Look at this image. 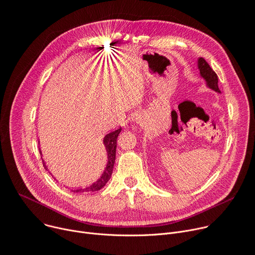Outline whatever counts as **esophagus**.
Instances as JSON below:
<instances>
[{"label": "esophagus", "instance_id": "34e87169", "mask_svg": "<svg viewBox=\"0 0 255 255\" xmlns=\"http://www.w3.org/2000/svg\"><path fill=\"white\" fill-rule=\"evenodd\" d=\"M135 120H136V119H135Z\"/></svg>", "mask_w": 255, "mask_h": 255}]
</instances>
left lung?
Segmentation results:
<instances>
[{"mask_svg": "<svg viewBox=\"0 0 255 255\" xmlns=\"http://www.w3.org/2000/svg\"><path fill=\"white\" fill-rule=\"evenodd\" d=\"M198 69L200 71V76L205 80L207 87L218 93H221L218 87V76L204 58H198Z\"/></svg>", "mask_w": 255, "mask_h": 255, "instance_id": "8db88e82", "label": "left lung"}]
</instances>
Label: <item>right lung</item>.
Segmentation results:
<instances>
[{"label": "right lung", "instance_id": "right-lung-1", "mask_svg": "<svg viewBox=\"0 0 255 255\" xmlns=\"http://www.w3.org/2000/svg\"><path fill=\"white\" fill-rule=\"evenodd\" d=\"M122 131V128L108 133L105 137H104V145L106 147L107 150V155H108V163L107 166L104 170V173L101 174V176L91 185H89L86 188H80V189H74L71 190V192L73 193H86V192H95L100 190L103 187L106 186V184L109 182V180L112 177L113 174V170H114V166H115V162H116V151H117V139L118 136L120 134V132ZM40 155H42V151L40 149ZM43 162V166L44 168L48 171V168L44 162V160L42 159Z\"/></svg>", "mask_w": 255, "mask_h": 255}]
</instances>
